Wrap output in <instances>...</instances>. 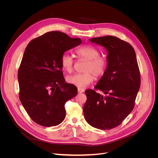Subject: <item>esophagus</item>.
Returning <instances> with one entry per match:
<instances>
[{
	"label": "esophagus",
	"instance_id": "1",
	"mask_svg": "<svg viewBox=\"0 0 158 158\" xmlns=\"http://www.w3.org/2000/svg\"><path fill=\"white\" fill-rule=\"evenodd\" d=\"M77 90H78V92H79V94L82 93V92H85V89H84V88H77Z\"/></svg>",
	"mask_w": 158,
	"mask_h": 158
}]
</instances>
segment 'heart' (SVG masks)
Returning <instances> with one entry per match:
<instances>
[{
	"instance_id": "b5f03b06",
	"label": "heart",
	"mask_w": 158,
	"mask_h": 158,
	"mask_svg": "<svg viewBox=\"0 0 158 158\" xmlns=\"http://www.w3.org/2000/svg\"><path fill=\"white\" fill-rule=\"evenodd\" d=\"M76 54L79 59H84L87 61L84 68V73H75L67 77L66 80L69 83L80 88L88 86L94 79V75L99 77L105 72L107 61L105 57L100 56L98 49L91 45L80 47L76 51ZM74 61L68 54L64 53L61 57V64L63 69L69 73L73 70Z\"/></svg>"
}]
</instances>
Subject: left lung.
I'll use <instances>...</instances> for the list:
<instances>
[{
	"label": "left lung",
	"mask_w": 158,
	"mask_h": 158,
	"mask_svg": "<svg viewBox=\"0 0 158 158\" xmlns=\"http://www.w3.org/2000/svg\"><path fill=\"white\" fill-rule=\"evenodd\" d=\"M89 41L107 50V69L95 86L106 95L86 90L84 116L91 126L109 130L120 125L134 108L141 82L136 53L129 43L115 36Z\"/></svg>",
	"instance_id": "1"
}]
</instances>
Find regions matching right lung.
<instances>
[{"mask_svg": "<svg viewBox=\"0 0 158 158\" xmlns=\"http://www.w3.org/2000/svg\"><path fill=\"white\" fill-rule=\"evenodd\" d=\"M81 42L79 38L51 31L31 41L25 50L18 72L19 98L39 125H59L65 118L66 102L77 95V87L65 82L61 57Z\"/></svg>", "mask_w": 158, "mask_h": 158, "instance_id": "add662e5", "label": "right lung"}]
</instances>
